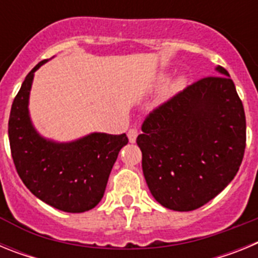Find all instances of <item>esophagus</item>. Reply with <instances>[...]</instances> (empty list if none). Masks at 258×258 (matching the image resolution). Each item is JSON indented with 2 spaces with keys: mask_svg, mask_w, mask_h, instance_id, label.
Here are the masks:
<instances>
[{
  "mask_svg": "<svg viewBox=\"0 0 258 258\" xmlns=\"http://www.w3.org/2000/svg\"><path fill=\"white\" fill-rule=\"evenodd\" d=\"M137 136H138V132H137V129H134V127L129 129V132H127V138H129V142L131 143L136 142Z\"/></svg>",
  "mask_w": 258,
  "mask_h": 258,
  "instance_id": "esophagus-1",
  "label": "esophagus"
}]
</instances>
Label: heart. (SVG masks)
<instances>
[{
    "mask_svg": "<svg viewBox=\"0 0 258 258\" xmlns=\"http://www.w3.org/2000/svg\"><path fill=\"white\" fill-rule=\"evenodd\" d=\"M166 81H168V76H166V75H161V76L159 77V80H157V84H159V85H164ZM186 85H187V77L179 76L173 81V84H170L168 90H169L170 94H174V93L177 92H181L182 89H184Z\"/></svg>",
    "mask_w": 258,
    "mask_h": 258,
    "instance_id": "1",
    "label": "heart"
}]
</instances>
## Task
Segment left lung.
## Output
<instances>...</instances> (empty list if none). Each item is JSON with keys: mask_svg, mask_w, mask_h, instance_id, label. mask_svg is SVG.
<instances>
[{"mask_svg": "<svg viewBox=\"0 0 258 258\" xmlns=\"http://www.w3.org/2000/svg\"><path fill=\"white\" fill-rule=\"evenodd\" d=\"M206 77L186 88L142 125L137 145L142 151L146 183L168 209L200 208L232 181L245 149V115L232 80Z\"/></svg>", "mask_w": 258, "mask_h": 258, "instance_id": "8db88e82", "label": "left lung"}]
</instances>
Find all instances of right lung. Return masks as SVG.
I'll return each instance as SVG.
<instances>
[{"label": "right lung", "instance_id": "add662e5", "mask_svg": "<svg viewBox=\"0 0 258 258\" xmlns=\"http://www.w3.org/2000/svg\"><path fill=\"white\" fill-rule=\"evenodd\" d=\"M40 61L26 76L13 102L9 118V141L17 172L36 198L59 211L83 213L103 198L109 173L125 134L94 133L58 142L41 136L29 115V95Z\"/></svg>", "mask_w": 258, "mask_h": 258}]
</instances>
